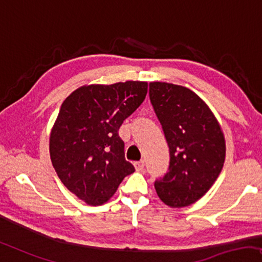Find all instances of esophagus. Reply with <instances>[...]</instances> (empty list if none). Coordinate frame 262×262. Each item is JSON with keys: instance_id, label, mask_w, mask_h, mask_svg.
Masks as SVG:
<instances>
[{"instance_id": "esophagus-1", "label": "esophagus", "mask_w": 262, "mask_h": 262, "mask_svg": "<svg viewBox=\"0 0 262 262\" xmlns=\"http://www.w3.org/2000/svg\"><path fill=\"white\" fill-rule=\"evenodd\" d=\"M134 167L136 171H143V168H145V161L143 160H140V161H135L134 163Z\"/></svg>"}]
</instances>
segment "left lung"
Returning a JSON list of instances; mask_svg holds the SVG:
<instances>
[{
  "mask_svg": "<svg viewBox=\"0 0 262 262\" xmlns=\"http://www.w3.org/2000/svg\"><path fill=\"white\" fill-rule=\"evenodd\" d=\"M149 99L169 149L166 174L154 187L171 208L190 205L221 173L226 158L223 133L203 99L185 86L152 82Z\"/></svg>",
  "mask_w": 262,
  "mask_h": 262,
  "instance_id": "left-lung-1",
  "label": "left lung"
}]
</instances>
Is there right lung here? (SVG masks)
Instances as JSON below:
<instances>
[{
  "instance_id": "right-lung-1",
  "label": "right lung",
  "mask_w": 262,
  "mask_h": 262,
  "mask_svg": "<svg viewBox=\"0 0 262 262\" xmlns=\"http://www.w3.org/2000/svg\"><path fill=\"white\" fill-rule=\"evenodd\" d=\"M146 94V82L128 80L82 86L62 102L50 136L51 160L61 183L85 203H105L135 171L119 129Z\"/></svg>"
}]
</instances>
